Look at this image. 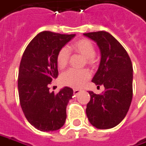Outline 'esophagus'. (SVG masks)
<instances>
[{"label":"esophagus","instance_id":"obj_1","mask_svg":"<svg viewBox=\"0 0 146 146\" xmlns=\"http://www.w3.org/2000/svg\"><path fill=\"white\" fill-rule=\"evenodd\" d=\"M80 92H81V90H78V89H74L73 90V94L74 95H78V94H79Z\"/></svg>","mask_w":146,"mask_h":146}]
</instances>
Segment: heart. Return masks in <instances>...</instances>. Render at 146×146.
<instances>
[{"label":"heart","instance_id":"heart-1","mask_svg":"<svg viewBox=\"0 0 146 146\" xmlns=\"http://www.w3.org/2000/svg\"><path fill=\"white\" fill-rule=\"evenodd\" d=\"M71 50L85 57L86 63L91 67L96 66L97 60L95 56L96 47L92 41L86 38H81L73 42L71 46ZM70 50L67 47L61 48L56 56L57 66L60 68H64L68 65L70 60ZM91 73L88 70H74L68 69L62 73L60 80L62 84L73 88H81L86 82L90 79Z\"/></svg>","mask_w":146,"mask_h":146}]
</instances>
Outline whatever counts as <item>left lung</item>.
<instances>
[{
  "label": "left lung",
  "mask_w": 146,
  "mask_h": 146,
  "mask_svg": "<svg viewBox=\"0 0 146 146\" xmlns=\"http://www.w3.org/2000/svg\"><path fill=\"white\" fill-rule=\"evenodd\" d=\"M84 36L96 41L100 50L101 60L92 82L105 86L101 95L89 92L86 116L96 128L110 129L120 123L129 110L133 94L132 64L123 46L109 33L99 31Z\"/></svg>",
  "instance_id": "obj_1"
}]
</instances>
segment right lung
I'll list each match as a JSON object with an SVG mask.
<instances>
[{"instance_id":"1","label":"right lung","mask_w":146,"mask_h":146,"mask_svg":"<svg viewBox=\"0 0 146 146\" xmlns=\"http://www.w3.org/2000/svg\"><path fill=\"white\" fill-rule=\"evenodd\" d=\"M74 36L41 32L23 54L18 78L19 102L27 120L37 130H59L65 123L66 106L73 89L65 86L54 94L49 86L59 75L57 54Z\"/></svg>"}]
</instances>
